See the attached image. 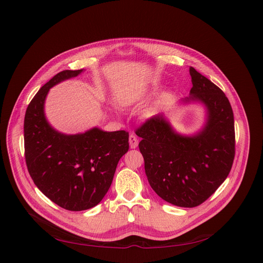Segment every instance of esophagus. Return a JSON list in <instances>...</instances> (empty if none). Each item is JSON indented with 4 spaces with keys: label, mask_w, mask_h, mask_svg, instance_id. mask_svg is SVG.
<instances>
[{
    "label": "esophagus",
    "mask_w": 263,
    "mask_h": 263,
    "mask_svg": "<svg viewBox=\"0 0 263 263\" xmlns=\"http://www.w3.org/2000/svg\"><path fill=\"white\" fill-rule=\"evenodd\" d=\"M129 144H130V147L131 148H136L139 145V140L138 138L134 134H130L129 136Z\"/></svg>",
    "instance_id": "esophagus-1"
}]
</instances>
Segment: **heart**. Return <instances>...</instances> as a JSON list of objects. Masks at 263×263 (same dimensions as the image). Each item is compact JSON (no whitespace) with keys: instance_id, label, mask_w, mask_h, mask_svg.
Instances as JSON below:
<instances>
[{"instance_id":"obj_1","label":"heart","mask_w":263,"mask_h":263,"mask_svg":"<svg viewBox=\"0 0 263 263\" xmlns=\"http://www.w3.org/2000/svg\"><path fill=\"white\" fill-rule=\"evenodd\" d=\"M123 104H124V105H127V106H128V105H130V104H131V101H130V100H127V101H125V102H124V103H123Z\"/></svg>"}]
</instances>
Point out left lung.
<instances>
[{"label":"left lung","mask_w":263,"mask_h":263,"mask_svg":"<svg viewBox=\"0 0 263 263\" xmlns=\"http://www.w3.org/2000/svg\"><path fill=\"white\" fill-rule=\"evenodd\" d=\"M192 88L179 104L204 108L202 127L192 134L176 131L160 114L136 131L149 185L164 201L195 208L208 200L229 175L234 159V117L222 91L189 67Z\"/></svg>","instance_id":"obj_1"}]
</instances>
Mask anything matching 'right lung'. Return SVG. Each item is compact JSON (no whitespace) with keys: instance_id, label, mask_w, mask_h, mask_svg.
Instances as JSON below:
<instances>
[{"instance_id":"1","label":"right lung","mask_w":263,"mask_h":263,"mask_svg":"<svg viewBox=\"0 0 263 263\" xmlns=\"http://www.w3.org/2000/svg\"><path fill=\"white\" fill-rule=\"evenodd\" d=\"M66 70L54 75L30 102L25 116V155L36 187L62 209L95 208L108 191L120 158L129 151V133L95 127L65 134L46 118L45 101L50 88L81 75Z\"/></svg>"}]
</instances>
